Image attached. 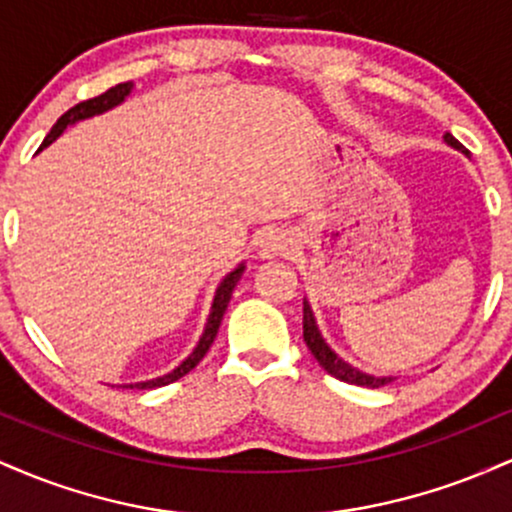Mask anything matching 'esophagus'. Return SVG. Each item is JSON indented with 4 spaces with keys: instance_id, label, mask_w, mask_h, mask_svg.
I'll use <instances>...</instances> for the list:
<instances>
[{
    "instance_id": "obj_1",
    "label": "esophagus",
    "mask_w": 512,
    "mask_h": 512,
    "mask_svg": "<svg viewBox=\"0 0 512 512\" xmlns=\"http://www.w3.org/2000/svg\"><path fill=\"white\" fill-rule=\"evenodd\" d=\"M289 252V240L284 236H276V238H269L267 243H264L262 248V255L264 257H276V255H286Z\"/></svg>"
}]
</instances>
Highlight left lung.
I'll return each instance as SVG.
<instances>
[{"label":"left lung","mask_w":512,"mask_h":512,"mask_svg":"<svg viewBox=\"0 0 512 512\" xmlns=\"http://www.w3.org/2000/svg\"><path fill=\"white\" fill-rule=\"evenodd\" d=\"M445 142H448L450 146H455V149H460L462 154H467V149H464V146L457 142L452 134H445ZM303 339H305V344H308L310 354L317 358V363H320L327 373L334 375V378L342 380V383L363 385V387H383L387 383H392V378H373V375L361 373V370L351 368L349 363H344L342 358L334 354L330 346L325 344V339L320 337V332H317L313 310H310L308 303H305V308H303Z\"/></svg>","instance_id":"obj_1"}]
</instances>
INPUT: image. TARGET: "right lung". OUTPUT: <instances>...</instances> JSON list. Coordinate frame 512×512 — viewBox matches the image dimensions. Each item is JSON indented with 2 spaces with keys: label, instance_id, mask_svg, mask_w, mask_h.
<instances>
[{
  "label": "right lung",
  "instance_id": "add662e5",
  "mask_svg": "<svg viewBox=\"0 0 512 512\" xmlns=\"http://www.w3.org/2000/svg\"><path fill=\"white\" fill-rule=\"evenodd\" d=\"M129 91H132V84H129V81H125V84H117L113 88H108V91L101 93V96L88 98V101L76 103L74 108H69L67 113H64L60 120L55 122V127L50 129V134H48V137H45V142L40 144V149L55 142V139L60 137L64 129H67V125H74L76 120H84V117L105 113V110H110V108H113V105L122 103V101H125V96H127ZM240 274H243V264H240L236 272H231V274L226 276V279L221 281L219 291H216V296H214V305H211V315H209V322H207V330H204L202 339H199L197 349L192 351V354L187 356L185 361H182L180 366L173 370V373L163 375V378H156V380H146V383L127 385V387H137V390H154V387H163V385H168V383H175V380L182 378V375L190 373V370L195 368L204 356H207L209 346L214 344V337H216V332H219V325H221V317H223V313H226V305H228V301H231V293H233V289H236Z\"/></svg>",
  "mask_w": 512,
  "mask_h": 512
}]
</instances>
